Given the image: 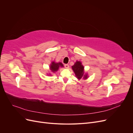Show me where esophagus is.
<instances>
[{
	"label": "esophagus",
	"mask_w": 133,
	"mask_h": 133,
	"mask_svg": "<svg viewBox=\"0 0 133 133\" xmlns=\"http://www.w3.org/2000/svg\"><path fill=\"white\" fill-rule=\"evenodd\" d=\"M64 66H65V68H66V69H68L69 67V65H68V64H65V65H64Z\"/></svg>",
	"instance_id": "obj_1"
}]
</instances>
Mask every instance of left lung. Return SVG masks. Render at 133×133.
Segmentation results:
<instances>
[{"label": "left lung", "mask_w": 133, "mask_h": 133, "mask_svg": "<svg viewBox=\"0 0 133 133\" xmlns=\"http://www.w3.org/2000/svg\"><path fill=\"white\" fill-rule=\"evenodd\" d=\"M72 69L74 71L75 74L79 79L82 78L84 79H87L88 75L84 72V66L82 65L81 62H76L73 66H72Z\"/></svg>", "instance_id": "8db88e82"}]
</instances>
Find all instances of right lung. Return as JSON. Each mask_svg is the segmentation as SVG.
<instances>
[{
  "mask_svg": "<svg viewBox=\"0 0 133 133\" xmlns=\"http://www.w3.org/2000/svg\"><path fill=\"white\" fill-rule=\"evenodd\" d=\"M63 65L62 63H55V62H52L50 65V69L53 73H55V71H58V69L60 67H63Z\"/></svg>",
  "mask_w": 133,
  "mask_h": 133,
  "instance_id": "1",
  "label": "right lung"
}]
</instances>
